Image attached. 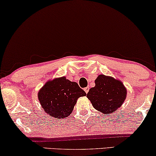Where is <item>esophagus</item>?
<instances>
[{
    "instance_id": "34e87169",
    "label": "esophagus",
    "mask_w": 156,
    "mask_h": 156,
    "mask_svg": "<svg viewBox=\"0 0 156 156\" xmlns=\"http://www.w3.org/2000/svg\"><path fill=\"white\" fill-rule=\"evenodd\" d=\"M84 90H85V92L86 94H87V92H89V87H85V88H84Z\"/></svg>"
}]
</instances>
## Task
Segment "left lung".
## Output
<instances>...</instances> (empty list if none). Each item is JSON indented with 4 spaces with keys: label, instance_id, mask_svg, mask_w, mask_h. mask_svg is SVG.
Returning <instances> with one entry per match:
<instances>
[{
    "label": "left lung",
    "instance_id": "obj_1",
    "mask_svg": "<svg viewBox=\"0 0 156 156\" xmlns=\"http://www.w3.org/2000/svg\"><path fill=\"white\" fill-rule=\"evenodd\" d=\"M94 83L95 86L90 88L87 97L95 109L110 115L124 103L126 87L121 80L103 74L99 75Z\"/></svg>",
    "mask_w": 156,
    "mask_h": 156
}]
</instances>
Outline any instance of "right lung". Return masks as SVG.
<instances>
[{"label":"right lung","mask_w":156,"mask_h":156,"mask_svg":"<svg viewBox=\"0 0 156 156\" xmlns=\"http://www.w3.org/2000/svg\"><path fill=\"white\" fill-rule=\"evenodd\" d=\"M85 95L77 83L63 76L47 81L38 91V98L46 113L59 119L70 115L78 99Z\"/></svg>","instance_id":"right-lung-1"}]
</instances>
